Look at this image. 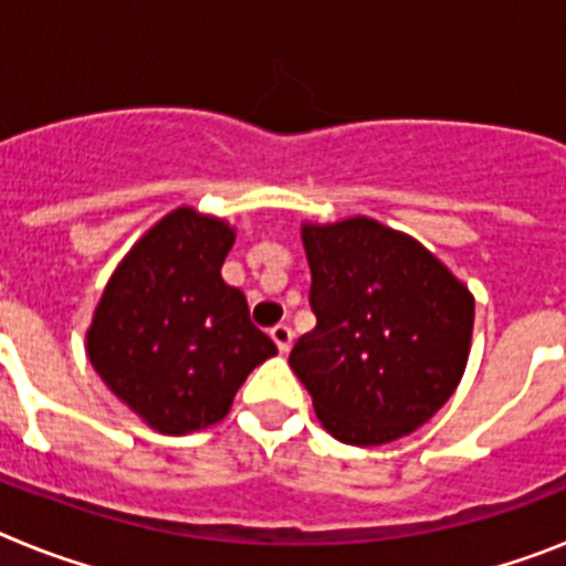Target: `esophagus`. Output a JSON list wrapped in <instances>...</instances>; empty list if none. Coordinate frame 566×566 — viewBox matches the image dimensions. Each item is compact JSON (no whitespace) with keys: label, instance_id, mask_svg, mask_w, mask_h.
I'll return each instance as SVG.
<instances>
[{"label":"esophagus","instance_id":"esophagus-1","mask_svg":"<svg viewBox=\"0 0 566 566\" xmlns=\"http://www.w3.org/2000/svg\"><path fill=\"white\" fill-rule=\"evenodd\" d=\"M269 334H272V339H274V345H277V352H280V354H289V352H292V339H294L292 328L283 326V323H280V326H274Z\"/></svg>","mask_w":566,"mask_h":566}]
</instances>
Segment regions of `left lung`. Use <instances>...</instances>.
I'll return each instance as SVG.
<instances>
[{"label":"left lung","instance_id":"left-lung-1","mask_svg":"<svg viewBox=\"0 0 566 566\" xmlns=\"http://www.w3.org/2000/svg\"><path fill=\"white\" fill-rule=\"evenodd\" d=\"M317 326L289 365L345 444L394 442L442 408L464 374L473 294L411 234L374 218L303 223Z\"/></svg>","mask_w":566,"mask_h":566}]
</instances>
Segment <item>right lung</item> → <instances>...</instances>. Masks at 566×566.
Masks as SVG:
<instances>
[{
	"mask_svg": "<svg viewBox=\"0 0 566 566\" xmlns=\"http://www.w3.org/2000/svg\"><path fill=\"white\" fill-rule=\"evenodd\" d=\"M234 229L181 207L118 263L87 328V357L109 391L158 433L221 422L252 368L277 345L249 319L221 266Z\"/></svg>",
	"mask_w": 566,
	"mask_h": 566,
	"instance_id": "1",
	"label": "right lung"
}]
</instances>
